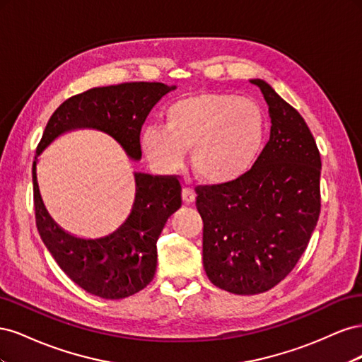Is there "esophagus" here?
<instances>
[{
	"mask_svg": "<svg viewBox=\"0 0 362 362\" xmlns=\"http://www.w3.org/2000/svg\"><path fill=\"white\" fill-rule=\"evenodd\" d=\"M182 201H184L185 204H187V205L194 204V201H196V193H194V190L190 189V187H185V189L182 190Z\"/></svg>",
	"mask_w": 362,
	"mask_h": 362,
	"instance_id": "obj_1",
	"label": "esophagus"
}]
</instances>
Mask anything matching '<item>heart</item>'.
I'll return each instance as SVG.
<instances>
[{
    "instance_id": "1",
    "label": "heart",
    "mask_w": 362,
    "mask_h": 362,
    "mask_svg": "<svg viewBox=\"0 0 362 362\" xmlns=\"http://www.w3.org/2000/svg\"><path fill=\"white\" fill-rule=\"evenodd\" d=\"M262 108L234 93L202 92L182 96L164 112V127L149 125L141 148L164 172L182 168L192 149V166L208 184L234 182L250 170L266 141Z\"/></svg>"
}]
</instances>
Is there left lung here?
<instances>
[{
	"mask_svg": "<svg viewBox=\"0 0 362 362\" xmlns=\"http://www.w3.org/2000/svg\"><path fill=\"white\" fill-rule=\"evenodd\" d=\"M270 139L252 169L223 185H198L208 279L234 294L273 288L298 264L320 214L322 160L299 112L262 80Z\"/></svg>",
	"mask_w": 362,
	"mask_h": 362,
	"instance_id": "obj_1",
	"label": "left lung"
}]
</instances>
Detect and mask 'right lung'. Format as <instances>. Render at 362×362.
<instances>
[{"label":"right lung","mask_w":362,"mask_h":362,"mask_svg":"<svg viewBox=\"0 0 362 362\" xmlns=\"http://www.w3.org/2000/svg\"><path fill=\"white\" fill-rule=\"evenodd\" d=\"M175 89L163 83H122L95 87L64 101L49 117L33 161L36 226L60 269L87 293L124 299L144 290L157 270V240L181 206L178 178L136 172V199L127 221L101 238H80L62 229L47 211L36 177L37 157L54 139L75 128L112 136L133 160L141 158L140 131L149 112Z\"/></svg>","instance_id":"obj_1"}]
</instances>
